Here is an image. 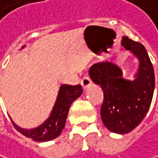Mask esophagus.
I'll use <instances>...</instances> for the list:
<instances>
[{
  "instance_id": "esophagus-1",
  "label": "esophagus",
  "mask_w": 158,
  "mask_h": 158,
  "mask_svg": "<svg viewBox=\"0 0 158 158\" xmlns=\"http://www.w3.org/2000/svg\"><path fill=\"white\" fill-rule=\"evenodd\" d=\"M91 83L92 82H91L90 79L89 77H87V76H85L83 79H81V85H82L83 89H87L88 87H89L91 85Z\"/></svg>"
}]
</instances>
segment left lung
Segmentation results:
<instances>
[{
	"instance_id": "left-lung-1",
	"label": "left lung",
	"mask_w": 158,
	"mask_h": 158,
	"mask_svg": "<svg viewBox=\"0 0 158 158\" xmlns=\"http://www.w3.org/2000/svg\"><path fill=\"white\" fill-rule=\"evenodd\" d=\"M121 45L139 60L135 79H124L121 69L110 61L92 65L89 74L103 90L100 116L105 127L113 133L127 134L141 123L148 111L155 89V73L142 44L123 37Z\"/></svg>"
}]
</instances>
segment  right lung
Masks as SVG:
<instances>
[{
	"label": "right lung",
	"instance_id": "add662e5",
	"mask_svg": "<svg viewBox=\"0 0 158 158\" xmlns=\"http://www.w3.org/2000/svg\"><path fill=\"white\" fill-rule=\"evenodd\" d=\"M82 92L83 89L80 85H61L50 116L46 121L38 127L32 129H24L17 126L12 120L11 122L14 127L26 137L31 138L37 142L52 140L60 135L62 129L64 128L71 103L76 100Z\"/></svg>",
	"mask_w": 158,
	"mask_h": 158
}]
</instances>
